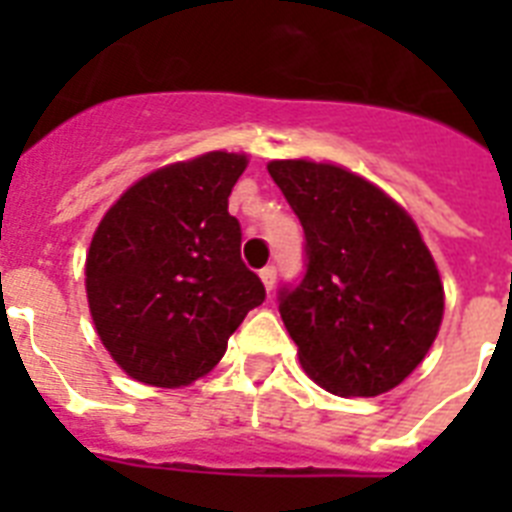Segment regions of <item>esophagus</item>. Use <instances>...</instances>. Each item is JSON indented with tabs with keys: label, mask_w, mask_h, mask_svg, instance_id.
<instances>
[{
	"label": "esophagus",
	"mask_w": 512,
	"mask_h": 512,
	"mask_svg": "<svg viewBox=\"0 0 512 512\" xmlns=\"http://www.w3.org/2000/svg\"><path fill=\"white\" fill-rule=\"evenodd\" d=\"M260 279H263L265 289L271 292V289L276 287V268H273V265H265L263 271H260Z\"/></svg>",
	"instance_id": "34e87169"
}]
</instances>
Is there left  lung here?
Returning a JSON list of instances; mask_svg holds the SVG:
<instances>
[{"instance_id":"obj_1","label":"left lung","mask_w":512,"mask_h":512,"mask_svg":"<svg viewBox=\"0 0 512 512\" xmlns=\"http://www.w3.org/2000/svg\"><path fill=\"white\" fill-rule=\"evenodd\" d=\"M305 231V276L279 313L305 374L337 396L404 382L444 319V284L404 207L337 164H268Z\"/></svg>"}]
</instances>
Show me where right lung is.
Masks as SVG:
<instances>
[{
	"instance_id": "right-lung-1",
	"label": "right lung",
	"mask_w": 512,
	"mask_h": 512,
	"mask_svg": "<svg viewBox=\"0 0 512 512\" xmlns=\"http://www.w3.org/2000/svg\"><path fill=\"white\" fill-rule=\"evenodd\" d=\"M247 156L209 151L151 172L100 220L84 265L100 342L132 380L191 385L265 300L241 263L228 196Z\"/></svg>"
}]
</instances>
